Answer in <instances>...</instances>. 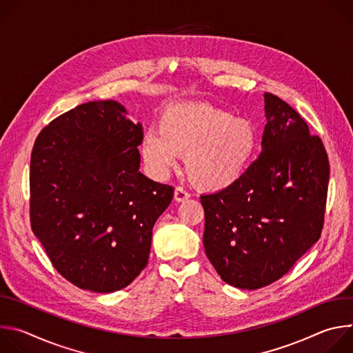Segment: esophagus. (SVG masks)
<instances>
[{
	"mask_svg": "<svg viewBox=\"0 0 353 353\" xmlns=\"http://www.w3.org/2000/svg\"><path fill=\"white\" fill-rule=\"evenodd\" d=\"M190 198V194L181 188V187H177L174 190V201H177V203H184V201H187Z\"/></svg>",
	"mask_w": 353,
	"mask_h": 353,
	"instance_id": "34e87169",
	"label": "esophagus"
}]
</instances>
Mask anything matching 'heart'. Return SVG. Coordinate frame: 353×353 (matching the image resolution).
I'll return each instance as SVG.
<instances>
[{
    "label": "heart",
    "instance_id": "obj_1",
    "mask_svg": "<svg viewBox=\"0 0 353 353\" xmlns=\"http://www.w3.org/2000/svg\"><path fill=\"white\" fill-rule=\"evenodd\" d=\"M256 130L248 120L204 103L168 108L158 132L148 131L141 141L142 159L163 179L184 155L188 179L199 188L216 191L234 184L253 159Z\"/></svg>",
    "mask_w": 353,
    "mask_h": 353
}]
</instances>
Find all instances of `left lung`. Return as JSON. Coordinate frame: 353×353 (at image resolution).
<instances>
[{"label": "left lung", "mask_w": 353, "mask_h": 353, "mask_svg": "<svg viewBox=\"0 0 353 353\" xmlns=\"http://www.w3.org/2000/svg\"><path fill=\"white\" fill-rule=\"evenodd\" d=\"M263 150L230 187L201 195L205 254L221 278L254 290L282 278L320 239L330 163L282 99L264 93Z\"/></svg>", "instance_id": "left-lung-1"}]
</instances>
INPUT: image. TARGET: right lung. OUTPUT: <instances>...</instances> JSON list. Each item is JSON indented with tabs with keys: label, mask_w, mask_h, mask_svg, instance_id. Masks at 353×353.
Listing matches in <instances>:
<instances>
[{
	"label": "right lung",
	"mask_w": 353,
	"mask_h": 353,
	"mask_svg": "<svg viewBox=\"0 0 353 353\" xmlns=\"http://www.w3.org/2000/svg\"><path fill=\"white\" fill-rule=\"evenodd\" d=\"M142 125L116 100L53 120L30 158V225L53 267L75 286L110 293L146 267L152 228L173 187L139 172Z\"/></svg>",
	"instance_id": "1"
}]
</instances>
